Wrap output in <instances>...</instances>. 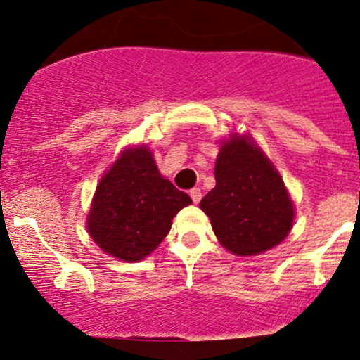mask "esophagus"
<instances>
[{
  "label": "esophagus",
  "instance_id": "esophagus-1",
  "mask_svg": "<svg viewBox=\"0 0 360 360\" xmlns=\"http://www.w3.org/2000/svg\"><path fill=\"white\" fill-rule=\"evenodd\" d=\"M189 194H191V199H193V202H194V204H199L200 198H202V193H200V189H199V188L191 189Z\"/></svg>",
  "mask_w": 360,
  "mask_h": 360
}]
</instances>
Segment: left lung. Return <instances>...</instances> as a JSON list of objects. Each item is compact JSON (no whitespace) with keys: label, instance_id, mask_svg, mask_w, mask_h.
Returning <instances> with one entry per match:
<instances>
[{"label":"left lung","instance_id":"left-lung-1","mask_svg":"<svg viewBox=\"0 0 360 360\" xmlns=\"http://www.w3.org/2000/svg\"><path fill=\"white\" fill-rule=\"evenodd\" d=\"M215 188L200 200L219 242L236 255L276 247L295 220L283 179L250 136L232 135L215 161Z\"/></svg>","mask_w":360,"mask_h":360}]
</instances>
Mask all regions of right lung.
Segmentation results:
<instances>
[{"instance_id":"obj_1","label":"right lung","mask_w":360,"mask_h":360,"mask_svg":"<svg viewBox=\"0 0 360 360\" xmlns=\"http://www.w3.org/2000/svg\"><path fill=\"white\" fill-rule=\"evenodd\" d=\"M193 200L158 171L146 146L127 148L95 191L87 230L124 262H140L169 233L172 219Z\"/></svg>"}]
</instances>
